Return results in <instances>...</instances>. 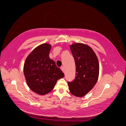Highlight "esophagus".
Instances as JSON below:
<instances>
[{
    "mask_svg": "<svg viewBox=\"0 0 126 126\" xmlns=\"http://www.w3.org/2000/svg\"><path fill=\"white\" fill-rule=\"evenodd\" d=\"M61 69L62 70V71H63V72H64V68H63V66L61 67Z\"/></svg>",
    "mask_w": 126,
    "mask_h": 126,
    "instance_id": "34e87169",
    "label": "esophagus"
}]
</instances>
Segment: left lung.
<instances>
[{
  "mask_svg": "<svg viewBox=\"0 0 126 126\" xmlns=\"http://www.w3.org/2000/svg\"><path fill=\"white\" fill-rule=\"evenodd\" d=\"M76 63V77L68 82L70 92L77 97H83L93 88L98 80L99 63L97 56L90 46L82 43L70 46Z\"/></svg>",
  "mask_w": 126,
  "mask_h": 126,
  "instance_id": "1",
  "label": "left lung"
}]
</instances>
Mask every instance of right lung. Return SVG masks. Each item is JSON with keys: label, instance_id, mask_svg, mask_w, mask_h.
I'll list each match as a JSON object with an SVG mask.
<instances>
[{"label": "right lung", "instance_id": "add662e5", "mask_svg": "<svg viewBox=\"0 0 126 126\" xmlns=\"http://www.w3.org/2000/svg\"><path fill=\"white\" fill-rule=\"evenodd\" d=\"M51 45L36 47L27 57L23 66L26 81L31 90L40 95L51 92L57 81L64 77L63 71L49 57Z\"/></svg>", "mask_w": 126, "mask_h": 126}]
</instances>
